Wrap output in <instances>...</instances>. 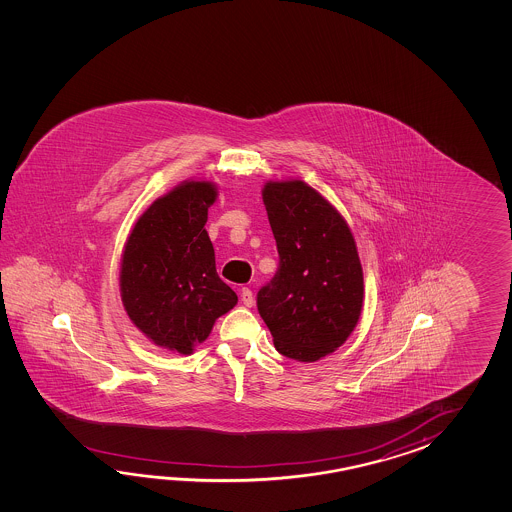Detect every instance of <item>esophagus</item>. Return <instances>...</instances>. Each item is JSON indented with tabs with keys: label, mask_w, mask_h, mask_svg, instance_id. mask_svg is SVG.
I'll list each match as a JSON object with an SVG mask.
<instances>
[{
	"label": "esophagus",
	"mask_w": 512,
	"mask_h": 512,
	"mask_svg": "<svg viewBox=\"0 0 512 512\" xmlns=\"http://www.w3.org/2000/svg\"><path fill=\"white\" fill-rule=\"evenodd\" d=\"M241 302H243V305H247V307L254 305V294H252L249 287H243V289H241Z\"/></svg>",
	"instance_id": "esophagus-1"
}]
</instances>
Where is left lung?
<instances>
[{
  "mask_svg": "<svg viewBox=\"0 0 512 512\" xmlns=\"http://www.w3.org/2000/svg\"><path fill=\"white\" fill-rule=\"evenodd\" d=\"M263 205L280 267L258 293L274 348L316 362L337 351L359 322L364 276L348 221L302 179L267 181Z\"/></svg>",
  "mask_w": 512,
  "mask_h": 512,
  "instance_id": "1",
  "label": "left lung"
}]
</instances>
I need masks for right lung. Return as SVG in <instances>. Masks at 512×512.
<instances>
[{"mask_svg": "<svg viewBox=\"0 0 512 512\" xmlns=\"http://www.w3.org/2000/svg\"><path fill=\"white\" fill-rule=\"evenodd\" d=\"M218 186L188 179L157 197L135 221L120 260L126 315L155 346L192 355L238 296L216 272L208 208Z\"/></svg>", "mask_w": 512, "mask_h": 512, "instance_id": "obj_1", "label": "right lung"}]
</instances>
